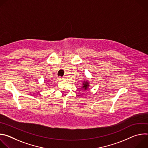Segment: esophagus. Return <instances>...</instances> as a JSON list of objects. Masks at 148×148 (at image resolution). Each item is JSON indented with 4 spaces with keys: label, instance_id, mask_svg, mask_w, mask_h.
Listing matches in <instances>:
<instances>
[{
    "label": "esophagus",
    "instance_id": "obj_1",
    "mask_svg": "<svg viewBox=\"0 0 148 148\" xmlns=\"http://www.w3.org/2000/svg\"><path fill=\"white\" fill-rule=\"evenodd\" d=\"M58 79H61V80H62V79H64V78H63V77H59Z\"/></svg>",
    "mask_w": 148,
    "mask_h": 148
}]
</instances>
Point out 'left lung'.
Instances as JSON below:
<instances>
[{
  "label": "left lung",
  "instance_id": "left-lung-1",
  "mask_svg": "<svg viewBox=\"0 0 148 148\" xmlns=\"http://www.w3.org/2000/svg\"><path fill=\"white\" fill-rule=\"evenodd\" d=\"M88 86H89V85H88V82L86 81V82H84L83 83V87H82V88L84 89V90H87ZM84 89H83V90H84Z\"/></svg>",
  "mask_w": 148,
  "mask_h": 148
}]
</instances>
